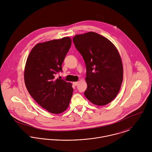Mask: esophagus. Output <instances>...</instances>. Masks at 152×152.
I'll use <instances>...</instances> for the list:
<instances>
[{
	"mask_svg": "<svg viewBox=\"0 0 152 152\" xmlns=\"http://www.w3.org/2000/svg\"><path fill=\"white\" fill-rule=\"evenodd\" d=\"M72 84L74 86H77L78 84V82H74Z\"/></svg>",
	"mask_w": 152,
	"mask_h": 152,
	"instance_id": "34e87169",
	"label": "esophagus"
}]
</instances>
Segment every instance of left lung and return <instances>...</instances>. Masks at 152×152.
<instances>
[{
  "label": "left lung",
  "instance_id": "obj_1",
  "mask_svg": "<svg viewBox=\"0 0 152 152\" xmlns=\"http://www.w3.org/2000/svg\"><path fill=\"white\" fill-rule=\"evenodd\" d=\"M72 40L87 68L85 96L96 105H107L118 95L123 81V65L117 48L108 39L92 31L76 35Z\"/></svg>",
  "mask_w": 152,
  "mask_h": 152
}]
</instances>
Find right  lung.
I'll use <instances>...</instances> for the list:
<instances>
[{
    "instance_id": "right-lung-1",
    "label": "right lung",
    "mask_w": 152,
    "mask_h": 152,
    "mask_svg": "<svg viewBox=\"0 0 152 152\" xmlns=\"http://www.w3.org/2000/svg\"><path fill=\"white\" fill-rule=\"evenodd\" d=\"M71 45L63 37L37 44L30 51L24 69V83L33 98L49 112L59 114L67 109L72 95V84L55 75L62 72V64Z\"/></svg>"
}]
</instances>
